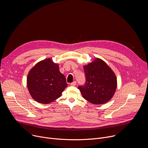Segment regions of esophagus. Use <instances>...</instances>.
Returning <instances> with one entry per match:
<instances>
[{"label": "esophagus", "mask_w": 148, "mask_h": 148, "mask_svg": "<svg viewBox=\"0 0 148 148\" xmlns=\"http://www.w3.org/2000/svg\"><path fill=\"white\" fill-rule=\"evenodd\" d=\"M77 84V82H76V81H73V82H71V84H70V85L71 86H75V85Z\"/></svg>", "instance_id": "obj_1"}]
</instances>
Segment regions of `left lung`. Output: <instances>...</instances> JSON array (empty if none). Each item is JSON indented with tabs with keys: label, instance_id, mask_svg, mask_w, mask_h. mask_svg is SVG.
I'll use <instances>...</instances> for the list:
<instances>
[{
	"label": "left lung",
	"instance_id": "obj_1",
	"mask_svg": "<svg viewBox=\"0 0 148 148\" xmlns=\"http://www.w3.org/2000/svg\"><path fill=\"white\" fill-rule=\"evenodd\" d=\"M86 84L78 88L84 99L95 105L109 101L116 89L117 79L111 68L100 58L84 66Z\"/></svg>",
	"mask_w": 148,
	"mask_h": 148
}]
</instances>
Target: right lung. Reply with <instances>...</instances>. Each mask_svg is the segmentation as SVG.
Masks as SVG:
<instances>
[{
	"mask_svg": "<svg viewBox=\"0 0 148 148\" xmlns=\"http://www.w3.org/2000/svg\"><path fill=\"white\" fill-rule=\"evenodd\" d=\"M67 86L65 76L59 71L58 64L51 58L37 63L27 78L31 96L40 103H49L58 98Z\"/></svg>",
	"mask_w": 148,
	"mask_h": 148,
	"instance_id": "add662e5",
	"label": "right lung"
}]
</instances>
